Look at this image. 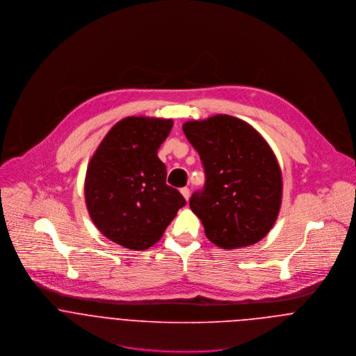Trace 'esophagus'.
<instances>
[{"instance_id": "esophagus-1", "label": "esophagus", "mask_w": 356, "mask_h": 356, "mask_svg": "<svg viewBox=\"0 0 356 356\" xmlns=\"http://www.w3.org/2000/svg\"><path fill=\"white\" fill-rule=\"evenodd\" d=\"M181 193H182L184 199L188 202V200H189V197H191V191H189L188 188H182V189H181Z\"/></svg>"}]
</instances>
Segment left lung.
Here are the masks:
<instances>
[{
    "mask_svg": "<svg viewBox=\"0 0 356 356\" xmlns=\"http://www.w3.org/2000/svg\"><path fill=\"white\" fill-rule=\"evenodd\" d=\"M182 130L204 164V191L189 204L207 238L223 250L260 241L282 203V172L268 143L245 120L222 113L188 120Z\"/></svg>",
    "mask_w": 356,
    "mask_h": 356,
    "instance_id": "obj_1",
    "label": "left lung"
}]
</instances>
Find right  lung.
Listing matches in <instances>:
<instances>
[{
	"label": "right lung",
	"instance_id": "add662e5",
	"mask_svg": "<svg viewBox=\"0 0 356 356\" xmlns=\"http://www.w3.org/2000/svg\"><path fill=\"white\" fill-rule=\"evenodd\" d=\"M174 120L127 116L119 120L93 153L85 177V202L102 234L130 251L153 247L185 205L165 184L157 149Z\"/></svg>",
	"mask_w": 356,
	"mask_h": 356
}]
</instances>
